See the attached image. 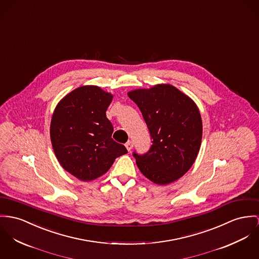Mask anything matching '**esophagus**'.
<instances>
[{
    "label": "esophagus",
    "mask_w": 259,
    "mask_h": 259,
    "mask_svg": "<svg viewBox=\"0 0 259 259\" xmlns=\"http://www.w3.org/2000/svg\"><path fill=\"white\" fill-rule=\"evenodd\" d=\"M125 147H126V149L128 150V152H130V151L132 150V148H133V142H132V141H128V142L125 144Z\"/></svg>",
    "instance_id": "esophagus-1"
}]
</instances>
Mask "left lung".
Masks as SVG:
<instances>
[{
    "label": "left lung",
    "mask_w": 259,
    "mask_h": 259,
    "mask_svg": "<svg viewBox=\"0 0 259 259\" xmlns=\"http://www.w3.org/2000/svg\"><path fill=\"white\" fill-rule=\"evenodd\" d=\"M128 97L138 105L153 140L148 153H133L140 171L159 185L180 179L199 153L202 119L196 103L168 83L134 90Z\"/></svg>",
    "instance_id": "obj_1"
}]
</instances>
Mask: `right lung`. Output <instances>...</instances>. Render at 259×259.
<instances>
[{"label": "right lung", "instance_id": "add662e5", "mask_svg": "<svg viewBox=\"0 0 259 259\" xmlns=\"http://www.w3.org/2000/svg\"><path fill=\"white\" fill-rule=\"evenodd\" d=\"M113 96L98 85H82L60 100L50 124V138L62 167L82 181L104 175L126 148L111 138L106 110Z\"/></svg>", "mask_w": 259, "mask_h": 259}]
</instances>
